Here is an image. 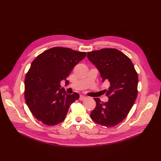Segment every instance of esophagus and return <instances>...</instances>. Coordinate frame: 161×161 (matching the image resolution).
<instances>
[{"instance_id": "1", "label": "esophagus", "mask_w": 161, "mask_h": 161, "mask_svg": "<svg viewBox=\"0 0 161 161\" xmlns=\"http://www.w3.org/2000/svg\"><path fill=\"white\" fill-rule=\"evenodd\" d=\"M86 98V97H85V96H83V95H80V101H83V100H84Z\"/></svg>"}]
</instances>
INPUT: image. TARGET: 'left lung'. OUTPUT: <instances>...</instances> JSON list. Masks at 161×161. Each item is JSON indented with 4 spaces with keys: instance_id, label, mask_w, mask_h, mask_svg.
Returning a JSON list of instances; mask_svg holds the SVG:
<instances>
[{
    "instance_id": "left-lung-1",
    "label": "left lung",
    "mask_w": 161,
    "mask_h": 161,
    "mask_svg": "<svg viewBox=\"0 0 161 161\" xmlns=\"http://www.w3.org/2000/svg\"><path fill=\"white\" fill-rule=\"evenodd\" d=\"M89 60L99 70L103 81L110 86L108 102L94 98L96 108L90 117L97 124L108 128L119 124L128 114L137 96L138 76L130 58L115 48H103L87 53Z\"/></svg>"
}]
</instances>
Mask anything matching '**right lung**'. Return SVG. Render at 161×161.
Wrapping results in <instances>:
<instances>
[{
  "label": "right lung",
  "instance_id": "add662e5",
  "mask_svg": "<svg viewBox=\"0 0 161 161\" xmlns=\"http://www.w3.org/2000/svg\"><path fill=\"white\" fill-rule=\"evenodd\" d=\"M86 56V52L53 47L33 60L25 78L24 97L33 116L47 126L64 121L71 104L79 99L77 93H66L60 82Z\"/></svg>",
  "mask_w": 161,
  "mask_h": 161
}]
</instances>
